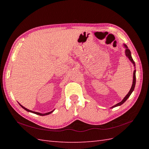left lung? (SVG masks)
<instances>
[{
  "label": "left lung",
  "mask_w": 149,
  "mask_h": 149,
  "mask_svg": "<svg viewBox=\"0 0 149 149\" xmlns=\"http://www.w3.org/2000/svg\"><path fill=\"white\" fill-rule=\"evenodd\" d=\"M124 46H125V47L126 48V50H125V55H126V56L128 57V58L129 59V60H130V61H131L132 63H133L134 66H135V63H134V61H133V59H132V56H131V54L130 50L128 49L127 46L126 45H125V44H124ZM135 84H136V70H134V73H133V82H132V86H131V88L130 91H129V93H128V94L127 95H126L124 98H123V99L121 101V102L118 103V104H116V105H115V106H113L112 107V108H113V107H116V106H118L122 105V104L123 103H124V102H125V101L127 100V99L129 97V96L131 95V94L132 93V91H133V90H134V87H135Z\"/></svg>",
  "instance_id": "1"
}]
</instances>
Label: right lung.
<instances>
[{
	"label": "right lung",
	"instance_id": "add662e5",
	"mask_svg": "<svg viewBox=\"0 0 149 149\" xmlns=\"http://www.w3.org/2000/svg\"><path fill=\"white\" fill-rule=\"evenodd\" d=\"M20 106L22 107V108H24L25 110H26L27 111H29V112H31V113H34V114H36V115H40V116H44V115H49V114H50L51 113H52L53 112V111H50V112H49V113H44V114H42V113H38V112H35V111H31V110H29V109H27V108H26V107H24V106H22V105H20Z\"/></svg>",
	"mask_w": 149,
	"mask_h": 149
}]
</instances>
